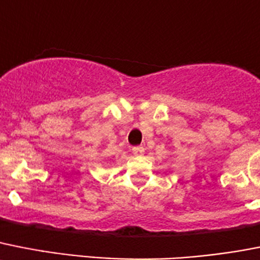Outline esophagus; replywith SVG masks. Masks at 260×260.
I'll return each mask as SVG.
<instances>
[{
	"label": "esophagus",
	"instance_id": "obj_1",
	"mask_svg": "<svg viewBox=\"0 0 260 260\" xmlns=\"http://www.w3.org/2000/svg\"><path fill=\"white\" fill-rule=\"evenodd\" d=\"M133 154L137 155V156H141V155L145 154V147H142V146H137V147H133Z\"/></svg>",
	"mask_w": 260,
	"mask_h": 260
}]
</instances>
